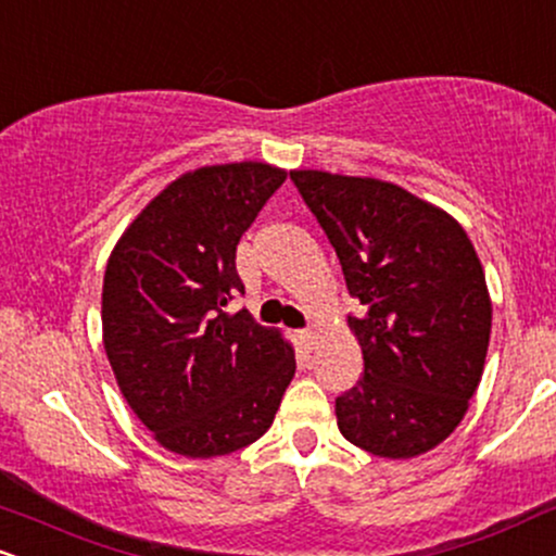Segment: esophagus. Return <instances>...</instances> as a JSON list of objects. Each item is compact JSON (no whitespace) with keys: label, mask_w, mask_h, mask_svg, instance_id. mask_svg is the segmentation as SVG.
Instances as JSON below:
<instances>
[{"label":"esophagus","mask_w":556,"mask_h":556,"mask_svg":"<svg viewBox=\"0 0 556 556\" xmlns=\"http://www.w3.org/2000/svg\"><path fill=\"white\" fill-rule=\"evenodd\" d=\"M300 342L305 344V350H313V346L318 344V331H316V329L300 331Z\"/></svg>","instance_id":"obj_1"}]
</instances>
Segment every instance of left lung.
<instances>
[{"mask_svg": "<svg viewBox=\"0 0 556 556\" xmlns=\"http://www.w3.org/2000/svg\"><path fill=\"white\" fill-rule=\"evenodd\" d=\"M363 313L365 372L337 399L339 432L380 458H414L456 430L484 370L492 303L451 214L378 178L292 170Z\"/></svg>", "mask_w": 556, "mask_h": 556, "instance_id": "obj_1", "label": "left lung"}]
</instances>
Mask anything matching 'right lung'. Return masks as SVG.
Masks as SVG:
<instances>
[{
	"label": "right lung",
	"instance_id": "1",
	"mask_svg": "<svg viewBox=\"0 0 556 556\" xmlns=\"http://www.w3.org/2000/svg\"><path fill=\"white\" fill-rule=\"evenodd\" d=\"M287 173L210 165L160 191L126 227L103 277V344L124 399L178 456H227L269 430L295 352L249 311L240 236Z\"/></svg>",
	"mask_w": 556,
	"mask_h": 556
}]
</instances>
